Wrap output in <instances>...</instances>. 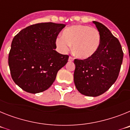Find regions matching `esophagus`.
<instances>
[{
  "label": "esophagus",
  "instance_id": "1",
  "mask_svg": "<svg viewBox=\"0 0 130 130\" xmlns=\"http://www.w3.org/2000/svg\"><path fill=\"white\" fill-rule=\"evenodd\" d=\"M73 59H74V58H73V57H71V56H70V57H69L68 60L70 62H72V61H73Z\"/></svg>",
  "mask_w": 130,
  "mask_h": 130
}]
</instances>
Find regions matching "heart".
Masks as SVG:
<instances>
[{"label":"heart","instance_id":"heart-1","mask_svg":"<svg viewBox=\"0 0 130 130\" xmlns=\"http://www.w3.org/2000/svg\"><path fill=\"white\" fill-rule=\"evenodd\" d=\"M100 44V34L94 28L87 25L71 26L63 32V37H58L56 45L62 52H66L73 45L74 55L81 59L90 58L96 53Z\"/></svg>","mask_w":130,"mask_h":130}]
</instances>
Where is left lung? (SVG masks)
Segmentation results:
<instances>
[{"label":"left lung","instance_id":"8db88e82","mask_svg":"<svg viewBox=\"0 0 130 130\" xmlns=\"http://www.w3.org/2000/svg\"><path fill=\"white\" fill-rule=\"evenodd\" d=\"M100 34V44L94 55L86 59L75 58L73 79L79 92L98 96L109 90L119 75L124 53L119 40L105 25L93 21Z\"/></svg>","mask_w":130,"mask_h":130}]
</instances>
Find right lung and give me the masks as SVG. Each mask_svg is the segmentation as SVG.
<instances>
[{"label":"right lung","mask_w":130,"mask_h":130,"mask_svg":"<svg viewBox=\"0 0 130 130\" xmlns=\"http://www.w3.org/2000/svg\"><path fill=\"white\" fill-rule=\"evenodd\" d=\"M65 26L51 22L34 24L15 36L8 64L11 78L23 90L32 94L46 90L67 63L68 55L55 50L57 36Z\"/></svg>","instance_id":"right-lung-1"}]
</instances>
